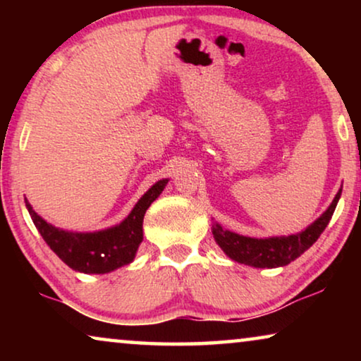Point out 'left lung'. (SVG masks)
Masks as SVG:
<instances>
[{
	"label": "left lung",
	"mask_w": 361,
	"mask_h": 361,
	"mask_svg": "<svg viewBox=\"0 0 361 361\" xmlns=\"http://www.w3.org/2000/svg\"><path fill=\"white\" fill-rule=\"evenodd\" d=\"M340 195H342V189L337 192L329 209L300 233L273 236V238H250V236H243L221 228L219 224L214 225L212 233H214V238L220 248L225 251V255L241 264L255 266V268L286 266L290 261L299 258L305 250H309L317 241L320 233L332 219Z\"/></svg>",
	"instance_id": "8db88e82"
}]
</instances>
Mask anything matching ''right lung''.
<instances>
[{"mask_svg": "<svg viewBox=\"0 0 361 361\" xmlns=\"http://www.w3.org/2000/svg\"><path fill=\"white\" fill-rule=\"evenodd\" d=\"M166 184L167 179L156 182L137 200L135 209L120 225L92 233H73V231L56 228L41 219L27 200L26 207L44 241L68 268L78 273L105 274L130 264L135 259L142 241V219L149 205L164 190Z\"/></svg>", "mask_w": 361, "mask_h": 361, "instance_id": "obj_1", "label": "right lung"}]
</instances>
